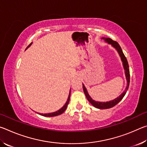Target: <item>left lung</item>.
Returning <instances> with one entry per match:
<instances>
[{
    "instance_id": "left-lung-1",
    "label": "left lung",
    "mask_w": 147,
    "mask_h": 147,
    "mask_svg": "<svg viewBox=\"0 0 147 147\" xmlns=\"http://www.w3.org/2000/svg\"><path fill=\"white\" fill-rule=\"evenodd\" d=\"M102 39H104V40L107 43H108L109 45H111L112 46L114 49H115L116 51H117L119 56H120L121 61H122V62H123V67L124 69V73H125L126 79V81H127V85H126L125 90H124L123 93H121V95L119 96V97L113 99V100H112L104 102H98V101L94 100L90 96H89L88 92V91H87V89L86 88L85 86L84 85V84H82V86H83L84 92L86 94V98H87V99H88L89 102L92 104V105L98 109H108V108H112V107L115 106L116 104H117L119 102H120L122 99H123L124 96L125 95L126 91H127V90L128 89L129 84H130V71H129V66H128L127 59H126L125 56H124V54L123 53V51H122L120 45H119L117 42L113 41L112 39L110 38H102Z\"/></svg>"
}]
</instances>
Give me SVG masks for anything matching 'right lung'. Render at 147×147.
<instances>
[{"label": "right lung", "mask_w": 147, "mask_h": 147, "mask_svg": "<svg viewBox=\"0 0 147 147\" xmlns=\"http://www.w3.org/2000/svg\"><path fill=\"white\" fill-rule=\"evenodd\" d=\"M32 44V43H31L30 44V45L28 46V47H27L26 49H28V47L31 45ZM70 95H71V90H70V92H69V96H68V98H67V100L66 103L65 104V105L62 107L61 108H60L59 109V110L55 111V112H53V113H45V114H43V113H39V115H41L42 116H44V117H55V116H57V115H61V113H63L65 111V109H67V106L69 104V100H70Z\"/></svg>", "instance_id": "1"}]
</instances>
